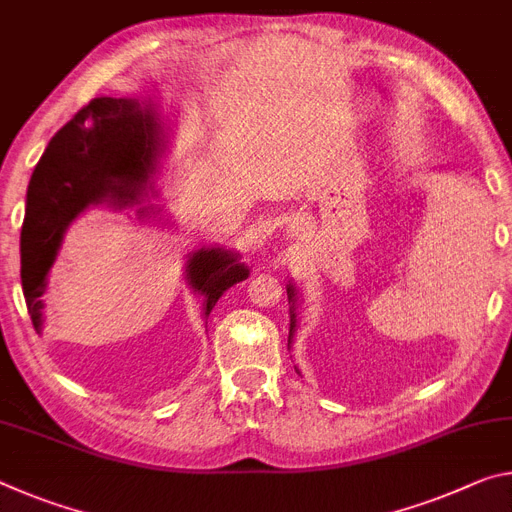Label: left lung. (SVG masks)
Wrapping results in <instances>:
<instances>
[{
	"instance_id": "8db88e82",
	"label": "left lung",
	"mask_w": 512,
	"mask_h": 512,
	"mask_svg": "<svg viewBox=\"0 0 512 512\" xmlns=\"http://www.w3.org/2000/svg\"><path fill=\"white\" fill-rule=\"evenodd\" d=\"M287 296H289V348L294 344V335H296V303H298V289L294 282L287 285ZM298 371V369H296ZM300 373V371H298Z\"/></svg>"
}]
</instances>
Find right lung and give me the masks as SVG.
Here are the masks:
<instances>
[{"label":"right lung","mask_w":512,"mask_h":512,"mask_svg":"<svg viewBox=\"0 0 512 512\" xmlns=\"http://www.w3.org/2000/svg\"><path fill=\"white\" fill-rule=\"evenodd\" d=\"M168 150V125L157 104L132 97H95L54 134L27 189L20 234V278L34 328L43 330L47 275L68 227L88 207H136L141 223L164 218L145 200L157 196L154 177ZM248 266L223 246L198 248L184 264V280L209 316L227 289L248 278Z\"/></svg>","instance_id":"add662e5"}]
</instances>
